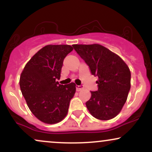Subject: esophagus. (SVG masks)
I'll list each match as a JSON object with an SVG mask.
<instances>
[{
	"label": "esophagus",
	"instance_id": "34e87169",
	"mask_svg": "<svg viewBox=\"0 0 152 152\" xmlns=\"http://www.w3.org/2000/svg\"><path fill=\"white\" fill-rule=\"evenodd\" d=\"M76 91H80L83 90V88H84V87H83V86H82V85H80V86L76 85Z\"/></svg>",
	"mask_w": 152,
	"mask_h": 152
}]
</instances>
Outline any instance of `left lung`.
Wrapping results in <instances>:
<instances>
[{"instance_id": "8db88e82", "label": "left lung", "mask_w": 152, "mask_h": 152, "mask_svg": "<svg viewBox=\"0 0 152 152\" xmlns=\"http://www.w3.org/2000/svg\"><path fill=\"white\" fill-rule=\"evenodd\" d=\"M73 47L98 76V90L91 91L86 103L90 114L99 120H109L119 114L131 88V72L122 59L99 44H74Z\"/></svg>"}]
</instances>
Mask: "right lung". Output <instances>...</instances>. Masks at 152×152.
<instances>
[{"instance_id": "obj_1", "label": "right lung", "mask_w": 152, "mask_h": 152, "mask_svg": "<svg viewBox=\"0 0 152 152\" xmlns=\"http://www.w3.org/2000/svg\"><path fill=\"white\" fill-rule=\"evenodd\" d=\"M69 45H47L24 67L20 88L29 109L38 119L53 124L62 121L69 111L76 84H59L63 62L73 50Z\"/></svg>"}]
</instances>
